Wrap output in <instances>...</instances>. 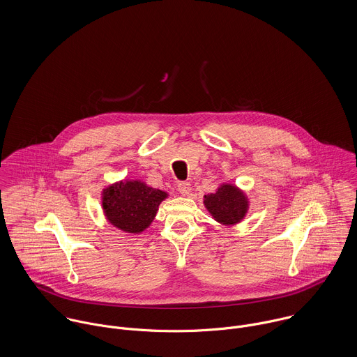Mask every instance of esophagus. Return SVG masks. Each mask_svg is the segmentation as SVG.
Wrapping results in <instances>:
<instances>
[{
    "mask_svg": "<svg viewBox=\"0 0 357 357\" xmlns=\"http://www.w3.org/2000/svg\"><path fill=\"white\" fill-rule=\"evenodd\" d=\"M177 190L181 195H188L191 192V184L188 181H180L177 184Z\"/></svg>",
    "mask_w": 357,
    "mask_h": 357,
    "instance_id": "esophagus-1",
    "label": "esophagus"
}]
</instances>
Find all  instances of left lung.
Segmentation results:
<instances>
[{"mask_svg":"<svg viewBox=\"0 0 357 357\" xmlns=\"http://www.w3.org/2000/svg\"><path fill=\"white\" fill-rule=\"evenodd\" d=\"M204 202L215 221L225 225L239 222L249 207L243 192L231 184H224L214 194L204 195Z\"/></svg>","mask_w":357,"mask_h":357,"instance_id":"8db88e82","label":"left lung"}]
</instances>
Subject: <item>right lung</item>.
I'll return each instance as SVG.
<instances>
[{
    "label": "right lung",
    "mask_w": 357,
    "mask_h": 357,
    "mask_svg": "<svg viewBox=\"0 0 357 357\" xmlns=\"http://www.w3.org/2000/svg\"><path fill=\"white\" fill-rule=\"evenodd\" d=\"M166 192L140 181H121L102 192V208L107 220L116 228L140 234L151 222Z\"/></svg>",
    "instance_id": "1"
}]
</instances>
